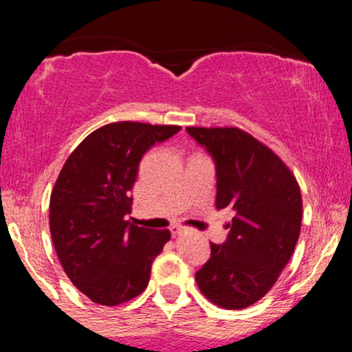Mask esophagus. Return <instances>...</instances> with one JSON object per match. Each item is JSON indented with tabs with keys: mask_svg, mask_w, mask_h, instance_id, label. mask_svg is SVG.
<instances>
[{
	"mask_svg": "<svg viewBox=\"0 0 352 352\" xmlns=\"http://www.w3.org/2000/svg\"><path fill=\"white\" fill-rule=\"evenodd\" d=\"M184 232H185L184 227H175V228H172L173 235H180V233H184Z\"/></svg>",
	"mask_w": 352,
	"mask_h": 352,
	"instance_id": "34e87169",
	"label": "esophagus"
}]
</instances>
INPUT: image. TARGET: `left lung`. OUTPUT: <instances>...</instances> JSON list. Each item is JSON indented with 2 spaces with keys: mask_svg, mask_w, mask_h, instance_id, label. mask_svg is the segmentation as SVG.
I'll return each mask as SVG.
<instances>
[{
  "mask_svg": "<svg viewBox=\"0 0 352 352\" xmlns=\"http://www.w3.org/2000/svg\"><path fill=\"white\" fill-rule=\"evenodd\" d=\"M217 165V208L233 212L223 245L195 273L205 298L225 309L260 301L289 261L302 220L301 190L280 157L238 127H187Z\"/></svg>",
  "mask_w": 352,
  "mask_h": 352,
  "instance_id": "left-lung-1",
  "label": "left lung"
}]
</instances>
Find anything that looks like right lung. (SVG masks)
Listing matches in <instances>:
<instances>
[{"label": "right lung", "instance_id": "obj_1", "mask_svg": "<svg viewBox=\"0 0 352 352\" xmlns=\"http://www.w3.org/2000/svg\"><path fill=\"white\" fill-rule=\"evenodd\" d=\"M180 125L120 120L89 134L60 168L51 192L52 243L72 285L91 301L117 306L139 296L168 230L129 223L140 159Z\"/></svg>", "mask_w": 352, "mask_h": 352}]
</instances>
